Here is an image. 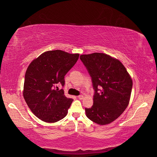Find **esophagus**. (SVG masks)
Returning <instances> with one entry per match:
<instances>
[{
  "instance_id": "obj_1",
  "label": "esophagus",
  "mask_w": 157,
  "mask_h": 157,
  "mask_svg": "<svg viewBox=\"0 0 157 157\" xmlns=\"http://www.w3.org/2000/svg\"><path fill=\"white\" fill-rule=\"evenodd\" d=\"M83 98H84V96H83V95H79V96H78V98H79V100H83Z\"/></svg>"
}]
</instances>
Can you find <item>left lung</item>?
I'll return each instance as SVG.
<instances>
[{"instance_id":"obj_1","label":"left lung","mask_w":157,"mask_h":157,"mask_svg":"<svg viewBox=\"0 0 157 157\" xmlns=\"http://www.w3.org/2000/svg\"><path fill=\"white\" fill-rule=\"evenodd\" d=\"M92 78L95 90L92 108H85L86 116L99 125L108 124L129 104L132 80L118 59L102 53L80 56ZM101 86L100 93L97 88Z\"/></svg>"}]
</instances>
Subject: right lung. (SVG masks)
I'll list each match as a JSON object with an SVG mask.
<instances>
[{"label": "right lung", "mask_w": 157, "mask_h": 157, "mask_svg": "<svg viewBox=\"0 0 157 157\" xmlns=\"http://www.w3.org/2000/svg\"><path fill=\"white\" fill-rule=\"evenodd\" d=\"M79 54L47 51L33 59L25 73L23 97L31 112L42 121L54 123L67 114L73 101L58 86L79 59Z\"/></svg>", "instance_id": "add662e5"}]
</instances>
